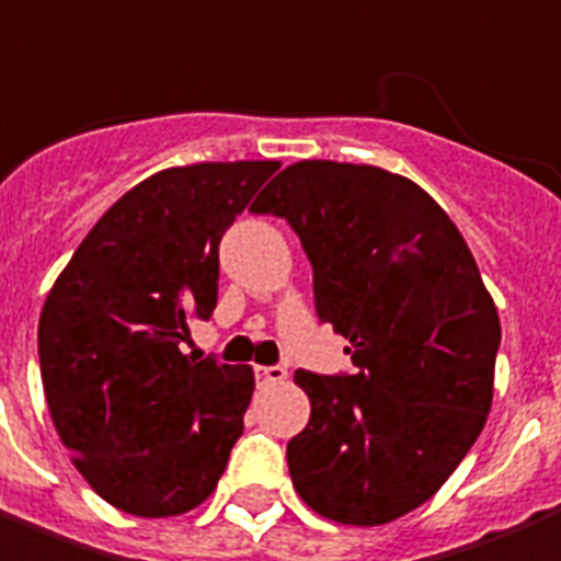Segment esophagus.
Masks as SVG:
<instances>
[{
  "label": "esophagus",
  "instance_id": "esophagus-1",
  "mask_svg": "<svg viewBox=\"0 0 561 561\" xmlns=\"http://www.w3.org/2000/svg\"><path fill=\"white\" fill-rule=\"evenodd\" d=\"M252 371H255V380H259L261 386L282 383V380L288 377V371H285L282 365H255Z\"/></svg>",
  "mask_w": 561,
  "mask_h": 561
}]
</instances>
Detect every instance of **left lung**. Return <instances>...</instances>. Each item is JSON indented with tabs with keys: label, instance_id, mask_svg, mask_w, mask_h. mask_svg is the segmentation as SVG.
<instances>
[{
	"label": "left lung",
	"instance_id": "left-lung-1",
	"mask_svg": "<svg viewBox=\"0 0 561 561\" xmlns=\"http://www.w3.org/2000/svg\"><path fill=\"white\" fill-rule=\"evenodd\" d=\"M249 210L294 228L314 312L354 359V375H294L312 401L288 443L294 488L330 520L389 524L443 488L491 410L502 333L476 259L422 186L375 165L302 160Z\"/></svg>",
	"mask_w": 561,
	"mask_h": 561
}]
</instances>
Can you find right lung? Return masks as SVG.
Segmentation results:
<instances>
[{
    "mask_svg": "<svg viewBox=\"0 0 561 561\" xmlns=\"http://www.w3.org/2000/svg\"><path fill=\"white\" fill-rule=\"evenodd\" d=\"M276 169L243 160L145 178L98 219L44 302L37 359L53 425L122 512L202 505L243 434L252 368L181 347L190 321L217 309L219 240Z\"/></svg>",
    "mask_w": 561,
    "mask_h": 561,
    "instance_id": "add662e5",
    "label": "right lung"
}]
</instances>
